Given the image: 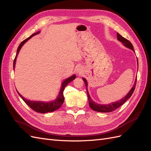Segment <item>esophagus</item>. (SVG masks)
Listing matches in <instances>:
<instances>
[{
	"instance_id": "34e87169",
	"label": "esophagus",
	"mask_w": 151,
	"mask_h": 151,
	"mask_svg": "<svg viewBox=\"0 0 151 151\" xmlns=\"http://www.w3.org/2000/svg\"><path fill=\"white\" fill-rule=\"evenodd\" d=\"M81 68H79V69H77V73H78V74H81Z\"/></svg>"
}]
</instances>
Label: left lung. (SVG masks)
I'll use <instances>...</instances> for the list:
<instances>
[{"label": "left lung", "mask_w": 151, "mask_h": 151, "mask_svg": "<svg viewBox=\"0 0 151 151\" xmlns=\"http://www.w3.org/2000/svg\"><path fill=\"white\" fill-rule=\"evenodd\" d=\"M116 36H117L118 40H119L120 42H121L122 43V44L124 45V46L131 49L132 50H133V51L134 52L133 45H132V44L129 42V40H127L125 38H123V36H122L119 33H118L116 34ZM137 64H138V60H137ZM83 79L85 83L86 88V90H87V94H88V100H89V104L90 108L96 111L101 112V113L111 112V111L115 110V109H117L118 108H119L120 106H122V105L128 99H129L131 97V96L132 95V94H133L134 91L135 90L136 83H137V78H136L133 87H132V89L130 90L129 92L128 93V94L125 96L123 98H122V99H120V101H118L116 102H114V103L108 104H98V103H95L94 101H93L92 99L91 98L90 95L88 92V83H87V81L86 79L83 78Z\"/></svg>", "instance_id": "8db88e82"}]
</instances>
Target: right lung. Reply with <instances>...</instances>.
Listing matches in <instances>:
<instances>
[{"instance_id": "add662e5", "label": "right lung", "mask_w": 151, "mask_h": 151, "mask_svg": "<svg viewBox=\"0 0 151 151\" xmlns=\"http://www.w3.org/2000/svg\"><path fill=\"white\" fill-rule=\"evenodd\" d=\"M40 33V31L36 32V33H34L32 35H31L29 38H28L27 39L24 40V41L20 43L19 46L18 47L17 50V54L16 55V57L14 60V63H13V67L14 69L15 67V65H16V58L18 53L19 52V50H21V47L23 46V45L28 41V40H29L31 37H33V36L37 35ZM76 77V75H73L72 76L68 77V78L66 79L62 83V86H61V89L60 92H59V94L58 96V97L57 98V99L55 100H54L53 101L51 102H43V101H30V100L26 99L24 98H23L22 96L17 92V93L19 94V95L20 96V97L22 99V100L28 105V106L32 109H33L34 111L38 112V113H48V112H52L54 111L56 109H58L60 108L62 104L63 103V101H64V96H63V91H64V89L65 88V86L70 83L71 81H72L73 80H74L75 78Z\"/></svg>"}]
</instances>
